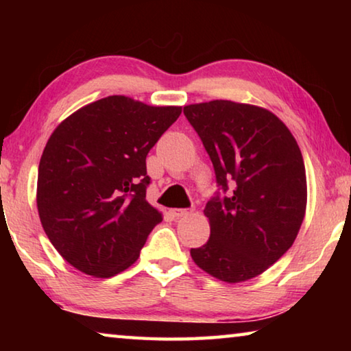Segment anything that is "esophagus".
<instances>
[{
  "instance_id": "1",
  "label": "esophagus",
  "mask_w": 351,
  "mask_h": 351,
  "mask_svg": "<svg viewBox=\"0 0 351 351\" xmlns=\"http://www.w3.org/2000/svg\"><path fill=\"white\" fill-rule=\"evenodd\" d=\"M190 210L189 209H171V215L180 218V217H186L189 215Z\"/></svg>"
}]
</instances>
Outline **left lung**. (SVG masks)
<instances>
[{"label":"left lung","mask_w":351,"mask_h":351,"mask_svg":"<svg viewBox=\"0 0 351 351\" xmlns=\"http://www.w3.org/2000/svg\"><path fill=\"white\" fill-rule=\"evenodd\" d=\"M184 114L209 153L219 189L230 192L206 204L210 237L190 255L218 280L246 282L274 265L299 234L306 210L300 148L261 106L210 100L184 106Z\"/></svg>","instance_id":"left-lung-1"}]
</instances>
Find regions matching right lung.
Wrapping results in <instances>:
<instances>
[{
  "mask_svg": "<svg viewBox=\"0 0 351 351\" xmlns=\"http://www.w3.org/2000/svg\"><path fill=\"white\" fill-rule=\"evenodd\" d=\"M181 114L108 96L82 106L58 125L41 154L37 207L58 254L88 276L130 268L162 213L145 199V158Z\"/></svg>",
  "mask_w": 351,
  "mask_h": 351,
  "instance_id": "obj_1",
  "label": "right lung"
}]
</instances>
